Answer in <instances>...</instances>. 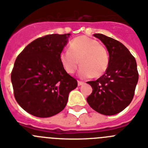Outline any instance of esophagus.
<instances>
[{
  "label": "esophagus",
  "mask_w": 148,
  "mask_h": 148,
  "mask_svg": "<svg viewBox=\"0 0 148 148\" xmlns=\"http://www.w3.org/2000/svg\"><path fill=\"white\" fill-rule=\"evenodd\" d=\"M84 84H85V82H82V81L78 80V85H79V86H80V85H84Z\"/></svg>",
  "instance_id": "esophagus-1"
}]
</instances>
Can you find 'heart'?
<instances>
[{"instance_id": "obj_1", "label": "heart", "mask_w": 148, "mask_h": 148, "mask_svg": "<svg viewBox=\"0 0 148 148\" xmlns=\"http://www.w3.org/2000/svg\"><path fill=\"white\" fill-rule=\"evenodd\" d=\"M79 64V75L82 78L93 76L99 77L107 71L109 55L107 49L96 39L82 36L74 38L69 44V50L60 54V61L68 74H74Z\"/></svg>"}]
</instances>
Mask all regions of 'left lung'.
I'll list each match as a JSON object with an SVG mask.
<instances>
[{"label":"left lung","instance_id":"left-lung-1","mask_svg":"<svg viewBox=\"0 0 148 148\" xmlns=\"http://www.w3.org/2000/svg\"><path fill=\"white\" fill-rule=\"evenodd\" d=\"M110 55L107 71L96 81H90L93 91L87 98L92 109L104 115L118 114L133 99L139 79L134 57L122 43L101 34H94Z\"/></svg>","mask_w":148,"mask_h":148}]
</instances>
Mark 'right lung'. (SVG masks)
<instances>
[{"label":"right lung","mask_w":148,"mask_h":148,"mask_svg":"<svg viewBox=\"0 0 148 148\" xmlns=\"http://www.w3.org/2000/svg\"><path fill=\"white\" fill-rule=\"evenodd\" d=\"M69 34H51L30 43L19 54L11 74L16 102L38 118L57 114L66 107L76 79L64 70L60 54Z\"/></svg>","instance_id":"right-lung-1"}]
</instances>
